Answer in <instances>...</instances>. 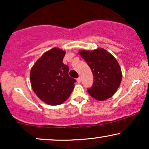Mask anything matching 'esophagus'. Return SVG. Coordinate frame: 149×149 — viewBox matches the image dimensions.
<instances>
[{
    "label": "esophagus",
    "instance_id": "34e87169",
    "mask_svg": "<svg viewBox=\"0 0 149 149\" xmlns=\"http://www.w3.org/2000/svg\"><path fill=\"white\" fill-rule=\"evenodd\" d=\"M77 82H78V83H80V82H81V79H80V78H77Z\"/></svg>",
    "mask_w": 149,
    "mask_h": 149
}]
</instances>
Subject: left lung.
Segmentation results:
<instances>
[{"instance_id": "left-lung-1", "label": "left lung", "mask_w": 149, "mask_h": 149, "mask_svg": "<svg viewBox=\"0 0 149 149\" xmlns=\"http://www.w3.org/2000/svg\"><path fill=\"white\" fill-rule=\"evenodd\" d=\"M79 54L90 66L94 76L93 85L88 90L90 96L98 101L111 97L119 88L123 77L116 58L104 48L82 49Z\"/></svg>"}]
</instances>
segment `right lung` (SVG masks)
Wrapping results in <instances>:
<instances>
[{
    "label": "right lung",
    "instance_id": "right-lung-1",
    "mask_svg": "<svg viewBox=\"0 0 149 149\" xmlns=\"http://www.w3.org/2000/svg\"><path fill=\"white\" fill-rule=\"evenodd\" d=\"M65 54L63 49L54 47L43 53L31 69V88L48 105L63 104L74 88L76 80L69 76V67L63 64Z\"/></svg>",
    "mask_w": 149,
    "mask_h": 149
}]
</instances>
